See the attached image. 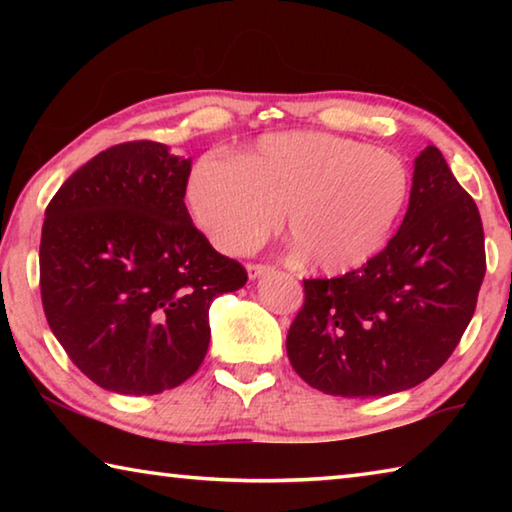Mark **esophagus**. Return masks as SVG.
Returning a JSON list of instances; mask_svg holds the SVG:
<instances>
[{
    "mask_svg": "<svg viewBox=\"0 0 512 512\" xmlns=\"http://www.w3.org/2000/svg\"><path fill=\"white\" fill-rule=\"evenodd\" d=\"M246 271H248V280H257V277H262L266 271H271V266H266V264H248Z\"/></svg>",
    "mask_w": 512,
    "mask_h": 512,
    "instance_id": "obj_1",
    "label": "esophagus"
}]
</instances>
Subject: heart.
I'll list each match as a JSON object with an SVG mask.
<instances>
[{
	"label": "heart",
	"mask_w": 512,
	"mask_h": 512,
	"mask_svg": "<svg viewBox=\"0 0 512 512\" xmlns=\"http://www.w3.org/2000/svg\"><path fill=\"white\" fill-rule=\"evenodd\" d=\"M411 192L400 155L327 133L264 135L237 160L205 155L187 201L198 228L223 253L239 255L277 221L309 266L350 273L391 237Z\"/></svg>",
	"instance_id": "b5f03b06"
}]
</instances>
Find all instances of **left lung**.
Masks as SVG:
<instances>
[{"label": "left lung", "mask_w": 512, "mask_h": 512, "mask_svg": "<svg viewBox=\"0 0 512 512\" xmlns=\"http://www.w3.org/2000/svg\"><path fill=\"white\" fill-rule=\"evenodd\" d=\"M485 275L479 207L436 146L413 162L409 210L357 271L305 280L293 370L327 395L384 397L429 379L470 325Z\"/></svg>", "instance_id": "8db88e82"}]
</instances>
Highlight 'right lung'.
<instances>
[{
  "label": "right lung",
  "mask_w": 512,
  "mask_h": 512,
  "mask_svg": "<svg viewBox=\"0 0 512 512\" xmlns=\"http://www.w3.org/2000/svg\"><path fill=\"white\" fill-rule=\"evenodd\" d=\"M189 171L192 158L167 144H117L76 169L47 205V323L106 391L155 395L192 377L210 345L212 300L248 280L194 228Z\"/></svg>",
  "instance_id": "obj_1"
}]
</instances>
